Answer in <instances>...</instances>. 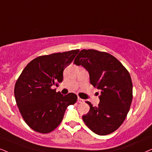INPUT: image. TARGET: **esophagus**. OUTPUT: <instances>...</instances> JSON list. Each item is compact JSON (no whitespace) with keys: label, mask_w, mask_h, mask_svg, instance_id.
<instances>
[{"label":"esophagus","mask_w":152,"mask_h":152,"mask_svg":"<svg viewBox=\"0 0 152 152\" xmlns=\"http://www.w3.org/2000/svg\"><path fill=\"white\" fill-rule=\"evenodd\" d=\"M78 102L79 103H83V102H84V99H80V97H78Z\"/></svg>","instance_id":"obj_1"}]
</instances>
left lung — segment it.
I'll return each instance as SVG.
<instances>
[{
  "label": "left lung",
  "instance_id": "left-lung-1",
  "mask_svg": "<svg viewBox=\"0 0 152 152\" xmlns=\"http://www.w3.org/2000/svg\"><path fill=\"white\" fill-rule=\"evenodd\" d=\"M74 63L84 67L89 74L90 84L100 92L98 106L86 102L90 110L83 115L84 123L99 135L114 132L124 121L132 102L129 72L110 54L92 49L80 51Z\"/></svg>",
  "mask_w": 152,
  "mask_h": 152
}]
</instances>
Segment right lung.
Listing matches in <instances>:
<instances>
[{
  "instance_id": "obj_1",
  "label": "right lung",
  "mask_w": 152,
  "mask_h": 152,
  "mask_svg": "<svg viewBox=\"0 0 152 152\" xmlns=\"http://www.w3.org/2000/svg\"><path fill=\"white\" fill-rule=\"evenodd\" d=\"M79 50L38 57L26 65L15 86L17 105L24 121L41 133L53 131L62 122L66 107L77 100L74 93L62 95L51 87L62 82L63 72Z\"/></svg>"
}]
</instances>
